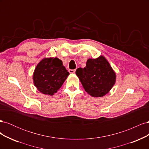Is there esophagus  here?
Returning <instances> with one entry per match:
<instances>
[{"label": "esophagus", "mask_w": 149, "mask_h": 149, "mask_svg": "<svg viewBox=\"0 0 149 149\" xmlns=\"http://www.w3.org/2000/svg\"><path fill=\"white\" fill-rule=\"evenodd\" d=\"M69 72L71 74H74L76 72V70H69Z\"/></svg>", "instance_id": "1"}]
</instances>
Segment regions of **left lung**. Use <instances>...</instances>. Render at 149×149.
Masks as SVG:
<instances>
[{"instance_id":"left-lung-1","label":"left lung","mask_w":149,"mask_h":149,"mask_svg":"<svg viewBox=\"0 0 149 149\" xmlns=\"http://www.w3.org/2000/svg\"><path fill=\"white\" fill-rule=\"evenodd\" d=\"M76 74L85 91L93 97L104 96L116 82L115 72L102 56L96 59H88L86 67L79 68Z\"/></svg>"}]
</instances>
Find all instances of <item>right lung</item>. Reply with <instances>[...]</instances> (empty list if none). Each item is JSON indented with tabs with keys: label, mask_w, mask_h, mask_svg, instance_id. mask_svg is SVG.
Wrapping results in <instances>:
<instances>
[{
	"label": "right lung",
	"mask_w": 149,
	"mask_h": 149,
	"mask_svg": "<svg viewBox=\"0 0 149 149\" xmlns=\"http://www.w3.org/2000/svg\"><path fill=\"white\" fill-rule=\"evenodd\" d=\"M70 74L63 62L58 58H44L37 65L33 73V83L40 92L53 95Z\"/></svg>",
	"instance_id": "right-lung-1"
}]
</instances>
